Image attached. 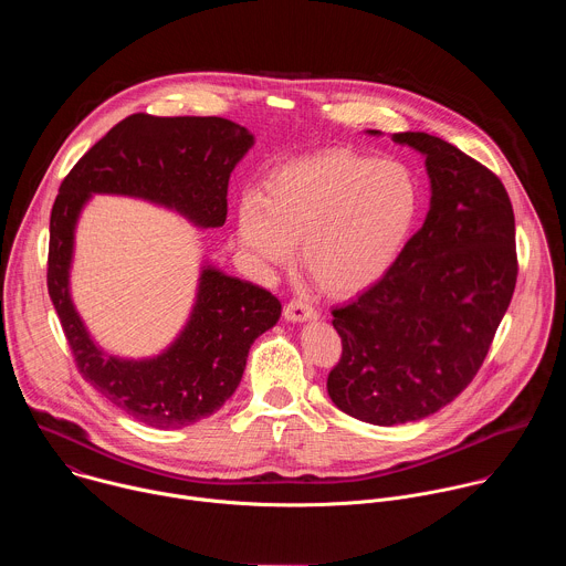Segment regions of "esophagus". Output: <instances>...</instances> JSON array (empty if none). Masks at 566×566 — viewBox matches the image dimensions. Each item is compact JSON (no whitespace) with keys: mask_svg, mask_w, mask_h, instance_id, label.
Here are the masks:
<instances>
[{"mask_svg":"<svg viewBox=\"0 0 566 566\" xmlns=\"http://www.w3.org/2000/svg\"><path fill=\"white\" fill-rule=\"evenodd\" d=\"M284 317L291 322H304V319H315L317 311L308 302L293 297L291 302L284 304Z\"/></svg>","mask_w":566,"mask_h":566,"instance_id":"1","label":"esophagus"}]
</instances>
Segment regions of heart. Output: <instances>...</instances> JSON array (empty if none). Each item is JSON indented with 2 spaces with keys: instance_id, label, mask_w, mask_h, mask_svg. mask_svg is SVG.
<instances>
[{
  "instance_id": "obj_1",
  "label": "heart",
  "mask_w": 566,
  "mask_h": 566,
  "mask_svg": "<svg viewBox=\"0 0 566 566\" xmlns=\"http://www.w3.org/2000/svg\"><path fill=\"white\" fill-rule=\"evenodd\" d=\"M421 190L408 166L345 149L277 168L266 197L239 203V239L262 264H286L300 244L308 277L349 295L374 284L398 258L419 214Z\"/></svg>"
}]
</instances>
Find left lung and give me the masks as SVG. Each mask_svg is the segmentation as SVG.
Wrapping results in <instances>:
<instances>
[{
    "mask_svg": "<svg viewBox=\"0 0 566 566\" xmlns=\"http://www.w3.org/2000/svg\"><path fill=\"white\" fill-rule=\"evenodd\" d=\"M391 138L426 156L430 210L387 273L332 311L343 356L327 378L336 408L374 426L419 421L454 400L517 282L515 214L500 177L426 132Z\"/></svg>",
    "mask_w": 566,
    "mask_h": 566,
    "instance_id": "left-lung-1",
    "label": "left lung"
}]
</instances>
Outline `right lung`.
Masks as SVG:
<instances>
[{"mask_svg": "<svg viewBox=\"0 0 566 566\" xmlns=\"http://www.w3.org/2000/svg\"><path fill=\"white\" fill-rule=\"evenodd\" d=\"M253 134L217 116L132 114L114 125L64 177L51 210L46 286L77 371L127 417L179 430L214 415L237 389L249 349L280 319V300L219 269L201 271L181 336L156 358L105 356L69 295L73 230L92 195L140 197L175 208L201 228L228 214V179Z\"/></svg>", "mask_w": 566, "mask_h": 566, "instance_id": "1", "label": "right lung"}]
</instances>
